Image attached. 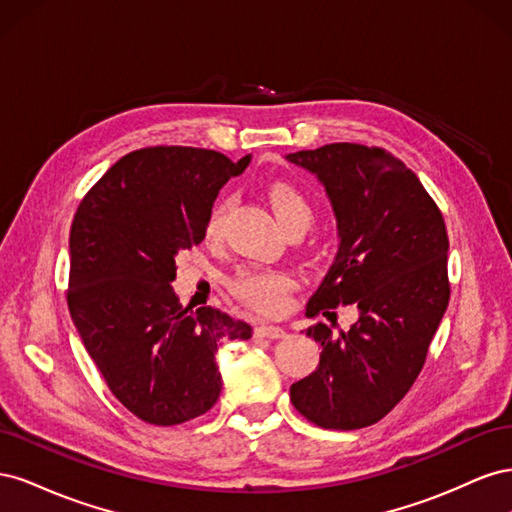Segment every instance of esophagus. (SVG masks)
I'll return each mask as SVG.
<instances>
[{"mask_svg":"<svg viewBox=\"0 0 512 512\" xmlns=\"http://www.w3.org/2000/svg\"><path fill=\"white\" fill-rule=\"evenodd\" d=\"M256 337H267V339H280L286 335V331L282 327H277V324H260L254 331Z\"/></svg>","mask_w":512,"mask_h":512,"instance_id":"esophagus-1","label":"esophagus"}]
</instances>
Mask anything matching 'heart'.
I'll return each mask as SVG.
<instances>
[{
    "label": "heart",
    "instance_id": "1",
    "mask_svg": "<svg viewBox=\"0 0 512 512\" xmlns=\"http://www.w3.org/2000/svg\"><path fill=\"white\" fill-rule=\"evenodd\" d=\"M269 203L277 215V220L284 228L290 226H309L314 218V209L309 205V200L294 188L290 183H273L269 188ZM228 203L220 200L211 209L207 226H205V237L207 239H218L222 222L226 215ZM294 280L292 275L280 269H241L235 277H232L230 288L235 292L245 305L265 314L280 312L286 301V294L292 290Z\"/></svg>",
    "mask_w": 512,
    "mask_h": 512
}]
</instances>
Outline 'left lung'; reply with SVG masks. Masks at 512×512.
<instances>
[{
    "instance_id": "left-lung-1",
    "label": "left lung",
    "mask_w": 512,
    "mask_h": 512,
    "mask_svg": "<svg viewBox=\"0 0 512 512\" xmlns=\"http://www.w3.org/2000/svg\"><path fill=\"white\" fill-rule=\"evenodd\" d=\"M286 160L324 185L339 235L305 316L333 320L339 305L359 312L348 331L307 329L320 363L290 386V399L318 427L361 429L410 391L448 307L444 218L412 170L380 147L333 143Z\"/></svg>"
}]
</instances>
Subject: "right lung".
I'll list each match as a JSON object with an SVG mask.
<instances>
[{
    "label": "right lung",
    "instance_id": "obj_1",
    "mask_svg": "<svg viewBox=\"0 0 512 512\" xmlns=\"http://www.w3.org/2000/svg\"><path fill=\"white\" fill-rule=\"evenodd\" d=\"M239 162L196 147H147L123 156L81 200L70 230L68 309L108 389L151 425H179L222 391L215 352L252 327L220 309L183 307L173 290L183 250Z\"/></svg>",
    "mask_w": 512,
    "mask_h": 512
}]
</instances>
